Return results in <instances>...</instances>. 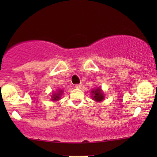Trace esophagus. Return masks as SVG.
<instances>
[{"label":"esophagus","instance_id":"1","mask_svg":"<svg viewBox=\"0 0 157 157\" xmlns=\"http://www.w3.org/2000/svg\"><path fill=\"white\" fill-rule=\"evenodd\" d=\"M81 87H82V84H81V83L75 85V88H77V89H80Z\"/></svg>","mask_w":157,"mask_h":157}]
</instances>
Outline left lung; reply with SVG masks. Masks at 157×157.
Here are the masks:
<instances>
[{"label": "left lung", "instance_id": "8db88e82", "mask_svg": "<svg viewBox=\"0 0 157 157\" xmlns=\"http://www.w3.org/2000/svg\"><path fill=\"white\" fill-rule=\"evenodd\" d=\"M91 94H92L93 99L94 100H96L97 102L102 101V100H103L104 97H104L103 93L102 92L101 89H100V88H97V89L93 90V91H91Z\"/></svg>", "mask_w": 157, "mask_h": 157}]
</instances>
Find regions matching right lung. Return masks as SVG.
<instances>
[{
	"label": "right lung",
	"instance_id": "1",
	"mask_svg": "<svg viewBox=\"0 0 157 157\" xmlns=\"http://www.w3.org/2000/svg\"><path fill=\"white\" fill-rule=\"evenodd\" d=\"M62 93H63L62 90H60L59 91H57V93H55V94H53V96H52V100H58L60 98V95L62 94Z\"/></svg>",
	"mask_w": 157,
	"mask_h": 157
}]
</instances>
